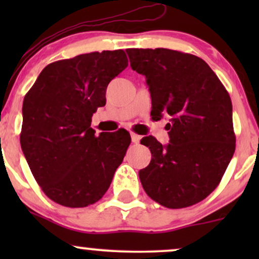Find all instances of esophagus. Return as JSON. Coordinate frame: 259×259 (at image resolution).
<instances>
[{
  "label": "esophagus",
  "instance_id": "34e87169",
  "mask_svg": "<svg viewBox=\"0 0 259 259\" xmlns=\"http://www.w3.org/2000/svg\"><path fill=\"white\" fill-rule=\"evenodd\" d=\"M130 136H132V141L134 142V144H138V142L140 141V136L138 135V134L132 133L130 134Z\"/></svg>",
  "mask_w": 259,
  "mask_h": 259
}]
</instances>
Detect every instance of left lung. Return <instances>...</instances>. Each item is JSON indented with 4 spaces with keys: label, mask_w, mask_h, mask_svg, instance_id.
I'll list each match as a JSON object with an SVG mask.
<instances>
[{
    "label": "left lung",
    "mask_w": 259,
    "mask_h": 259,
    "mask_svg": "<svg viewBox=\"0 0 259 259\" xmlns=\"http://www.w3.org/2000/svg\"><path fill=\"white\" fill-rule=\"evenodd\" d=\"M133 70L146 76L151 117L170 115L169 144L153 136L141 144L152 158L139 171L145 192L167 208H185L221 183L235 152L233 105L203 59L168 49H127Z\"/></svg>",
    "instance_id": "obj_1"
}]
</instances>
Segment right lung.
Listing matches in <instances>:
<instances>
[{
  "instance_id": "right-lung-1",
  "label": "right lung",
  "mask_w": 259,
  "mask_h": 259,
  "mask_svg": "<svg viewBox=\"0 0 259 259\" xmlns=\"http://www.w3.org/2000/svg\"><path fill=\"white\" fill-rule=\"evenodd\" d=\"M127 67L123 50L91 52L44 68L23 102L20 146L35 180L64 207L102 198L123 162L126 130L95 135L91 118L106 105L107 86Z\"/></svg>"
}]
</instances>
